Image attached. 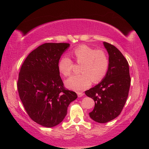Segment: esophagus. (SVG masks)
Returning <instances> with one entry per match:
<instances>
[{
	"instance_id": "1",
	"label": "esophagus",
	"mask_w": 149,
	"mask_h": 149,
	"mask_svg": "<svg viewBox=\"0 0 149 149\" xmlns=\"http://www.w3.org/2000/svg\"><path fill=\"white\" fill-rule=\"evenodd\" d=\"M77 93L78 97H81L84 95V93L83 92H81V91H77Z\"/></svg>"
}]
</instances>
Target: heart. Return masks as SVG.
<instances>
[{"mask_svg":"<svg viewBox=\"0 0 149 149\" xmlns=\"http://www.w3.org/2000/svg\"><path fill=\"white\" fill-rule=\"evenodd\" d=\"M73 58L80 66L79 74L74 75L66 81V86L75 90L86 88L91 84L97 83L102 80L108 70V56L102 50H96L92 47L82 45L72 51ZM74 63L71 59L63 56L59 59L58 70L64 76L71 74Z\"/></svg>","mask_w":149,"mask_h":149,"instance_id":"heart-1","label":"heart"}]
</instances>
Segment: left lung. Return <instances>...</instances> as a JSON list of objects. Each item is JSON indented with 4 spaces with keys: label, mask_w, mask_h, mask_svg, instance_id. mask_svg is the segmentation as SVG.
<instances>
[{
    "label": "left lung",
    "mask_w": 149,
    "mask_h": 149,
    "mask_svg": "<svg viewBox=\"0 0 149 149\" xmlns=\"http://www.w3.org/2000/svg\"><path fill=\"white\" fill-rule=\"evenodd\" d=\"M104 45L109 54L108 70L99 84L85 91L95 101L90 118L102 123L115 119L122 112L131 85L127 59L116 47L105 42Z\"/></svg>",
    "instance_id": "obj_1"
}]
</instances>
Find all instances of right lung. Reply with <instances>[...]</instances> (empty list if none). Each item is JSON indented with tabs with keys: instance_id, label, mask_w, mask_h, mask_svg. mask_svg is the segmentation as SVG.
Masks as SVG:
<instances>
[{
	"instance_id": "add662e5",
	"label": "right lung",
	"mask_w": 149,
	"mask_h": 149,
	"mask_svg": "<svg viewBox=\"0 0 149 149\" xmlns=\"http://www.w3.org/2000/svg\"><path fill=\"white\" fill-rule=\"evenodd\" d=\"M67 43H45L31 52L22 65L17 88L28 115L46 127L61 123L77 93L65 87L58 70Z\"/></svg>"
}]
</instances>
